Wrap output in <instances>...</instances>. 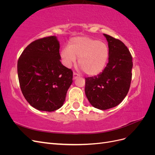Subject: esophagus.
<instances>
[{"mask_svg": "<svg viewBox=\"0 0 155 155\" xmlns=\"http://www.w3.org/2000/svg\"><path fill=\"white\" fill-rule=\"evenodd\" d=\"M78 77H79V75L78 74L76 73V72H74V74H73V79H77Z\"/></svg>", "mask_w": 155, "mask_h": 155, "instance_id": "obj_1", "label": "esophagus"}]
</instances>
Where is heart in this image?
<instances>
[{
  "instance_id": "b5f03b06",
  "label": "heart",
  "mask_w": 155,
  "mask_h": 155,
  "mask_svg": "<svg viewBox=\"0 0 155 155\" xmlns=\"http://www.w3.org/2000/svg\"><path fill=\"white\" fill-rule=\"evenodd\" d=\"M109 56V46L105 42L86 36L71 39L68 46H65L61 51V58L64 66L71 67L76 63L78 57L79 67L90 76L103 71Z\"/></svg>"
}]
</instances>
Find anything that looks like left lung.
<instances>
[{"label": "left lung", "instance_id": "obj_1", "mask_svg": "<svg viewBox=\"0 0 155 155\" xmlns=\"http://www.w3.org/2000/svg\"><path fill=\"white\" fill-rule=\"evenodd\" d=\"M109 63L97 76L85 78V92L90 104L100 110L119 105L129 92L133 58L123 42L107 34Z\"/></svg>", "mask_w": 155, "mask_h": 155}]
</instances>
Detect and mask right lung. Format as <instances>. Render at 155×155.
Segmentation results:
<instances>
[{
  "instance_id": "add662e5",
  "label": "right lung",
  "mask_w": 155,
  "mask_h": 155,
  "mask_svg": "<svg viewBox=\"0 0 155 155\" xmlns=\"http://www.w3.org/2000/svg\"><path fill=\"white\" fill-rule=\"evenodd\" d=\"M59 43L55 36L33 41L17 62L23 96L35 109L51 112L61 107L72 83L73 72L60 61Z\"/></svg>"
}]
</instances>
